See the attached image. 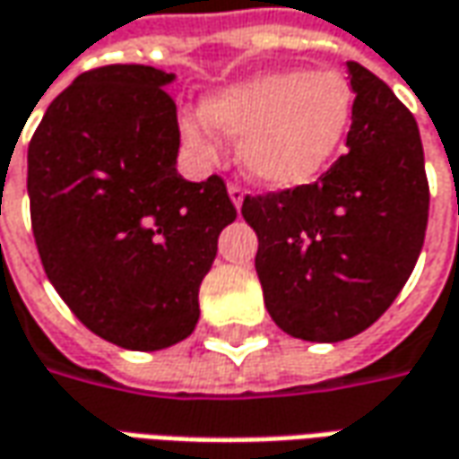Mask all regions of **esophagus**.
Instances as JSON below:
<instances>
[{"label":"esophagus","instance_id":"obj_1","mask_svg":"<svg viewBox=\"0 0 459 459\" xmlns=\"http://www.w3.org/2000/svg\"><path fill=\"white\" fill-rule=\"evenodd\" d=\"M229 195L233 200V205L241 208V203H244V187L238 182H229Z\"/></svg>","mask_w":459,"mask_h":459}]
</instances>
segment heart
<instances>
[{
    "label": "heart",
    "mask_w": 459,
    "mask_h": 459,
    "mask_svg": "<svg viewBox=\"0 0 459 459\" xmlns=\"http://www.w3.org/2000/svg\"><path fill=\"white\" fill-rule=\"evenodd\" d=\"M203 111L215 129L241 139V165L254 180L299 187L338 154L353 121V91L338 71L264 73L213 93ZM182 132L200 150L211 147L203 121L185 119Z\"/></svg>",
    "instance_id": "heart-1"
}]
</instances>
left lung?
<instances>
[{"instance_id":"left-lung-1","label":"left lung","mask_w":459,"mask_h":459,"mask_svg":"<svg viewBox=\"0 0 459 459\" xmlns=\"http://www.w3.org/2000/svg\"><path fill=\"white\" fill-rule=\"evenodd\" d=\"M348 150L320 180L246 195L256 274L272 320L292 338L338 342L371 327L411 277L427 233L429 182L411 111L348 63Z\"/></svg>"}]
</instances>
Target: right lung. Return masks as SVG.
Listing matches in <instances>:
<instances>
[{"instance_id":"obj_1","label":"right lung","mask_w":459,"mask_h":459,"mask_svg":"<svg viewBox=\"0 0 459 459\" xmlns=\"http://www.w3.org/2000/svg\"><path fill=\"white\" fill-rule=\"evenodd\" d=\"M172 73L101 65L48 106L27 147L32 236L56 292L91 333L162 351L198 325V290L236 221L226 182L178 172Z\"/></svg>"}]
</instances>
